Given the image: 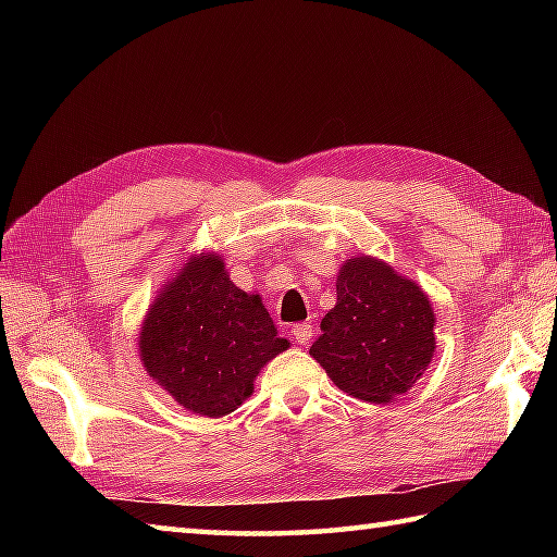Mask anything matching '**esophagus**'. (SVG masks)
<instances>
[{
  "instance_id": "esophagus-1",
  "label": "esophagus",
  "mask_w": 557,
  "mask_h": 557,
  "mask_svg": "<svg viewBox=\"0 0 557 557\" xmlns=\"http://www.w3.org/2000/svg\"><path fill=\"white\" fill-rule=\"evenodd\" d=\"M292 335H294V339L299 342V345H309L311 337L315 333H313V325L311 323H299V325L292 327Z\"/></svg>"
}]
</instances>
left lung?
Returning a JSON list of instances; mask_svg holds the SVG:
<instances>
[{
  "label": "left lung",
  "mask_w": 557,
  "mask_h": 557,
  "mask_svg": "<svg viewBox=\"0 0 557 557\" xmlns=\"http://www.w3.org/2000/svg\"><path fill=\"white\" fill-rule=\"evenodd\" d=\"M431 301L383 260L349 258L337 275V306L321 323L311 357L347 395L389 401L419 381L435 351Z\"/></svg>",
  "instance_id": "8db88e82"
}]
</instances>
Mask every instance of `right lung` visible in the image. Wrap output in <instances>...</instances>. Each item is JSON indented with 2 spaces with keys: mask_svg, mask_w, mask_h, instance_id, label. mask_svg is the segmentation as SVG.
Returning <instances> with one entry per match:
<instances>
[{
  "mask_svg": "<svg viewBox=\"0 0 557 557\" xmlns=\"http://www.w3.org/2000/svg\"><path fill=\"white\" fill-rule=\"evenodd\" d=\"M150 377L188 411L224 417L253 393L263 366L289 347L263 309L215 256L194 258L152 304L140 333Z\"/></svg>",
  "mask_w": 557,
  "mask_h": 557,
  "instance_id": "right-lung-1",
  "label": "right lung"
}]
</instances>
